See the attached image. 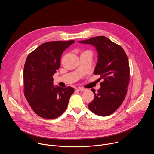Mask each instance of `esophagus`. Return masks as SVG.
Listing matches in <instances>:
<instances>
[{
	"instance_id": "34e87169",
	"label": "esophagus",
	"mask_w": 154,
	"mask_h": 154,
	"mask_svg": "<svg viewBox=\"0 0 154 154\" xmlns=\"http://www.w3.org/2000/svg\"><path fill=\"white\" fill-rule=\"evenodd\" d=\"M77 90H78L79 91H82V92H83V91H85L86 90H85V88H83L79 87V88H78L77 89Z\"/></svg>"
}]
</instances>
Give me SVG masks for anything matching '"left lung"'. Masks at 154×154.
I'll use <instances>...</instances> for the list:
<instances>
[{
  "label": "left lung",
  "mask_w": 154,
  "mask_h": 154,
  "mask_svg": "<svg viewBox=\"0 0 154 154\" xmlns=\"http://www.w3.org/2000/svg\"><path fill=\"white\" fill-rule=\"evenodd\" d=\"M82 44L94 46L98 53V60L94 74L100 75V88L94 94L88 108L93 113L106 116L113 113L120 106L127 94L130 81V68L124 49L105 36H99L79 41Z\"/></svg>",
  "instance_id": "8db88e82"
}]
</instances>
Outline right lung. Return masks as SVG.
<instances>
[{
    "mask_svg": "<svg viewBox=\"0 0 154 154\" xmlns=\"http://www.w3.org/2000/svg\"><path fill=\"white\" fill-rule=\"evenodd\" d=\"M75 41L45 42L29 54L23 73L24 96L39 116L55 119L67 108L74 89L54 86L52 76L60 66L63 51Z\"/></svg>",
    "mask_w": 154,
    "mask_h": 154,
    "instance_id": "obj_1",
    "label": "right lung"
}]
</instances>
